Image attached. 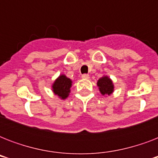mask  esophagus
I'll return each mask as SVG.
<instances>
[{
	"instance_id": "esophagus-1",
	"label": "esophagus",
	"mask_w": 158,
	"mask_h": 158,
	"mask_svg": "<svg viewBox=\"0 0 158 158\" xmlns=\"http://www.w3.org/2000/svg\"><path fill=\"white\" fill-rule=\"evenodd\" d=\"M82 79H89V74H82Z\"/></svg>"
}]
</instances>
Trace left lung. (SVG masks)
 <instances>
[{"mask_svg": "<svg viewBox=\"0 0 158 158\" xmlns=\"http://www.w3.org/2000/svg\"><path fill=\"white\" fill-rule=\"evenodd\" d=\"M97 84L99 88V91L101 92L102 95H110L114 91V85L112 81L107 76L100 78Z\"/></svg>", "mask_w": 158, "mask_h": 158, "instance_id": "obj_1", "label": "left lung"}]
</instances>
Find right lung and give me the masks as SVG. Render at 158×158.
Returning <instances> with one entry per match:
<instances>
[{
  "instance_id": "add662e5",
  "label": "right lung",
  "mask_w": 158,
  "mask_h": 158,
  "mask_svg": "<svg viewBox=\"0 0 158 158\" xmlns=\"http://www.w3.org/2000/svg\"><path fill=\"white\" fill-rule=\"evenodd\" d=\"M71 86V79L67 78L64 74H60L52 84V91L55 95H57L60 98L64 100L69 96Z\"/></svg>"
}]
</instances>
